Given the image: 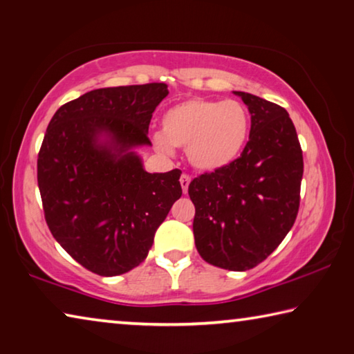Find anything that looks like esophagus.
<instances>
[{
  "label": "esophagus",
  "instance_id": "obj_1",
  "mask_svg": "<svg viewBox=\"0 0 354 354\" xmlns=\"http://www.w3.org/2000/svg\"><path fill=\"white\" fill-rule=\"evenodd\" d=\"M179 183H181V187H183V192L184 194H187L189 190V184H190V176L189 175H181V178H179Z\"/></svg>",
  "mask_w": 354,
  "mask_h": 354
}]
</instances>
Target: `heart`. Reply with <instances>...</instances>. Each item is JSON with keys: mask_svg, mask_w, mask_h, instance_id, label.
I'll list each match as a JSON object with an SVG mask.
<instances>
[{"mask_svg": "<svg viewBox=\"0 0 354 354\" xmlns=\"http://www.w3.org/2000/svg\"><path fill=\"white\" fill-rule=\"evenodd\" d=\"M250 128V112L241 101L192 98L164 113L162 133L153 136V143L164 154L173 147L187 148L195 169L214 171L241 156Z\"/></svg>", "mask_w": 354, "mask_h": 354, "instance_id": "heart-1", "label": "heart"}]
</instances>
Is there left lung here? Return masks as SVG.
I'll return each instance as SVG.
<instances>
[{
	"mask_svg": "<svg viewBox=\"0 0 354 354\" xmlns=\"http://www.w3.org/2000/svg\"><path fill=\"white\" fill-rule=\"evenodd\" d=\"M251 113L242 154L189 184L194 237L215 267L245 272L266 261L295 223L303 151L289 113L256 95L234 92Z\"/></svg>",
	"mask_w": 354,
	"mask_h": 354,
	"instance_id": "left-lung-1",
	"label": "left lung"
}]
</instances>
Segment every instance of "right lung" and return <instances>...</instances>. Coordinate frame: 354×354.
Returning <instances> with one entry per match:
<instances>
[{"label":"right lung","mask_w":354,"mask_h":354,"mask_svg":"<svg viewBox=\"0 0 354 354\" xmlns=\"http://www.w3.org/2000/svg\"><path fill=\"white\" fill-rule=\"evenodd\" d=\"M167 95L164 82L97 88L59 107L46 128L37 159L46 225L100 277L145 261L156 230L183 195L181 170L148 173L131 151L151 145L149 122Z\"/></svg>","instance_id":"right-lung-1"}]
</instances>
